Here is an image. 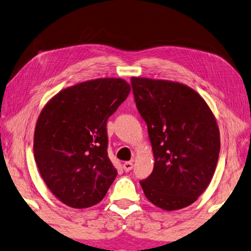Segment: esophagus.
<instances>
[{
	"instance_id": "esophagus-1",
	"label": "esophagus",
	"mask_w": 251,
	"mask_h": 251,
	"mask_svg": "<svg viewBox=\"0 0 251 251\" xmlns=\"http://www.w3.org/2000/svg\"><path fill=\"white\" fill-rule=\"evenodd\" d=\"M122 168L126 172H129L133 168V163H132V161H126L122 164Z\"/></svg>"
}]
</instances>
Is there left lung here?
I'll use <instances>...</instances> for the list:
<instances>
[{"instance_id":"obj_1","label":"left lung","mask_w":251,"mask_h":251,"mask_svg":"<svg viewBox=\"0 0 251 251\" xmlns=\"http://www.w3.org/2000/svg\"><path fill=\"white\" fill-rule=\"evenodd\" d=\"M135 105L148 126L153 171L140 184L148 200L163 210L190 206L206 190L220 151L216 118L187 85L131 77Z\"/></svg>"}]
</instances>
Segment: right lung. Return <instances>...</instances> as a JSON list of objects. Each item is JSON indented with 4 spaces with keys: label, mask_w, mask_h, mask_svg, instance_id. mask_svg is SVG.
<instances>
[{
    "label": "right lung",
    "mask_w": 251,
    "mask_h": 251,
    "mask_svg": "<svg viewBox=\"0 0 251 251\" xmlns=\"http://www.w3.org/2000/svg\"><path fill=\"white\" fill-rule=\"evenodd\" d=\"M129 93L123 79L85 81L60 91L41 111L34 159L45 184L67 206H94L116 179L106 151V121Z\"/></svg>",
    "instance_id": "right-lung-1"
}]
</instances>
